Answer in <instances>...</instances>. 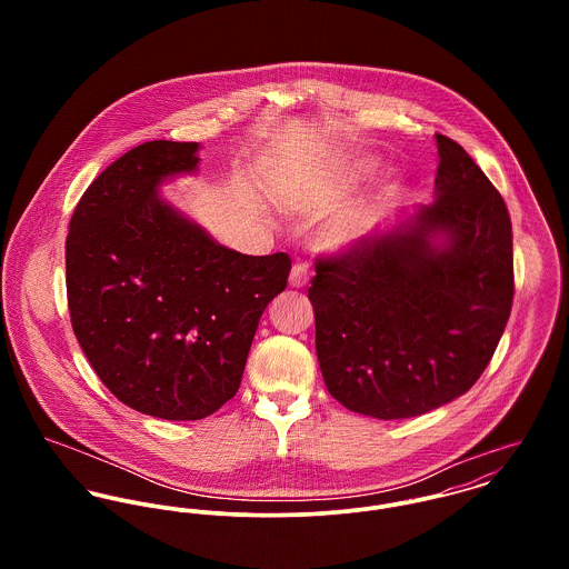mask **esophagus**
Masks as SVG:
<instances>
[{
	"label": "esophagus",
	"instance_id": "34e87169",
	"mask_svg": "<svg viewBox=\"0 0 569 569\" xmlns=\"http://www.w3.org/2000/svg\"><path fill=\"white\" fill-rule=\"evenodd\" d=\"M309 280H311L309 267H307L305 262H296V264L291 267V273H289V284H291L293 289H302V287L309 284Z\"/></svg>",
	"mask_w": 569,
	"mask_h": 569
}]
</instances>
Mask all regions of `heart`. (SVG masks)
Wrapping results in <instances>:
<instances>
[{
	"label": "heart",
	"instance_id": "obj_1",
	"mask_svg": "<svg viewBox=\"0 0 569 569\" xmlns=\"http://www.w3.org/2000/svg\"><path fill=\"white\" fill-rule=\"evenodd\" d=\"M377 168H379V160H375L370 156H361V158H355L339 168L337 181L343 186L359 183V181L368 179ZM366 228H368V223L361 217H346V219L330 221L320 232V243L326 249H343L348 244L357 243L363 237Z\"/></svg>",
	"mask_w": 569,
	"mask_h": 569
}]
</instances>
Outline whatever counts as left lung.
Instances as JSON below:
<instances>
[{
	"instance_id": "obj_1",
	"label": "left lung",
	"mask_w": 569,
	"mask_h": 569,
	"mask_svg": "<svg viewBox=\"0 0 569 569\" xmlns=\"http://www.w3.org/2000/svg\"><path fill=\"white\" fill-rule=\"evenodd\" d=\"M436 201L320 258L309 289L330 397L381 420L469 392L512 307L506 203L458 142L436 133Z\"/></svg>"
}]
</instances>
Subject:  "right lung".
I'll use <instances>...</instances> for the list:
<instances>
[{
    "mask_svg": "<svg viewBox=\"0 0 569 569\" xmlns=\"http://www.w3.org/2000/svg\"><path fill=\"white\" fill-rule=\"evenodd\" d=\"M199 142H144L107 166L72 214L68 305L84 357L124 406L199 420L243 379L267 305L287 287L284 251L217 243L160 194L197 172Z\"/></svg>",
    "mask_w": 569,
    "mask_h": 569,
    "instance_id": "add662e5",
    "label": "right lung"
}]
</instances>
